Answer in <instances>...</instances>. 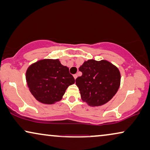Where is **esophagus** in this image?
I'll return each instance as SVG.
<instances>
[{"mask_svg": "<svg viewBox=\"0 0 150 150\" xmlns=\"http://www.w3.org/2000/svg\"><path fill=\"white\" fill-rule=\"evenodd\" d=\"M73 76H74V79L76 80V78H77V74H74Z\"/></svg>", "mask_w": 150, "mask_h": 150, "instance_id": "1", "label": "esophagus"}]
</instances>
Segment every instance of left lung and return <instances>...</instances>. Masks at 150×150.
Returning a JSON list of instances; mask_svg holds the SVG:
<instances>
[{
	"label": "left lung",
	"instance_id": "8db88e82",
	"mask_svg": "<svg viewBox=\"0 0 150 150\" xmlns=\"http://www.w3.org/2000/svg\"><path fill=\"white\" fill-rule=\"evenodd\" d=\"M79 71L83 74L76 79V85L82 100L89 106L106 104L115 95L120 87V71L107 61L88 60L79 67Z\"/></svg>",
	"mask_w": 150,
	"mask_h": 150
}]
</instances>
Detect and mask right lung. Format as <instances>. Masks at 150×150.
Segmentation results:
<instances>
[{"label":"right lung","instance_id":"1","mask_svg":"<svg viewBox=\"0 0 150 150\" xmlns=\"http://www.w3.org/2000/svg\"><path fill=\"white\" fill-rule=\"evenodd\" d=\"M28 87L37 100L51 104L61 100L69 85L75 83L69 68L59 59H44L33 63L26 73Z\"/></svg>","mask_w":150,"mask_h":150}]
</instances>
